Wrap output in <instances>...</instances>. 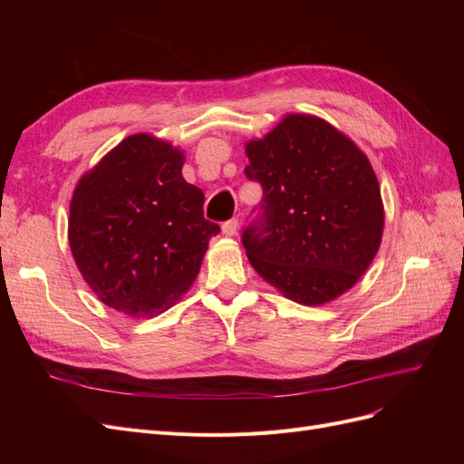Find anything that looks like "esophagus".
Returning <instances> with one entry per match:
<instances>
[{
	"mask_svg": "<svg viewBox=\"0 0 464 464\" xmlns=\"http://www.w3.org/2000/svg\"><path fill=\"white\" fill-rule=\"evenodd\" d=\"M237 228H240V222H237L236 218H232V220L222 224V234H224V236H236V234H237Z\"/></svg>",
	"mask_w": 464,
	"mask_h": 464,
	"instance_id": "esophagus-1",
	"label": "esophagus"
}]
</instances>
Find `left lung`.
Returning <instances> with one entry per match:
<instances>
[{"instance_id": "obj_1", "label": "left lung", "mask_w": 464, "mask_h": 464, "mask_svg": "<svg viewBox=\"0 0 464 464\" xmlns=\"http://www.w3.org/2000/svg\"><path fill=\"white\" fill-rule=\"evenodd\" d=\"M263 215L242 234L257 275L285 298L321 305L368 271L385 227L382 189L353 139L312 114H288L246 143Z\"/></svg>"}]
</instances>
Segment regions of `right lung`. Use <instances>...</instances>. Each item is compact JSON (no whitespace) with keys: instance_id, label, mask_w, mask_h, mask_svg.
I'll list each match as a JSON object with an SVG mask.
<instances>
[{"instance_id":"obj_1","label":"right lung","mask_w":464,"mask_h":464,"mask_svg":"<svg viewBox=\"0 0 464 464\" xmlns=\"http://www.w3.org/2000/svg\"><path fill=\"white\" fill-rule=\"evenodd\" d=\"M186 154L149 133L125 137L82 174L69 205V247L102 304L154 317L198 278L218 224L205 195L181 176Z\"/></svg>"}]
</instances>
